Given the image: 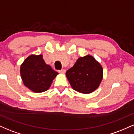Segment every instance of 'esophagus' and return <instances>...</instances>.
Listing matches in <instances>:
<instances>
[{
	"label": "esophagus",
	"instance_id": "obj_1",
	"mask_svg": "<svg viewBox=\"0 0 134 134\" xmlns=\"http://www.w3.org/2000/svg\"><path fill=\"white\" fill-rule=\"evenodd\" d=\"M65 71L66 70H65V69H62V70H58V72H59L60 74H65Z\"/></svg>",
	"mask_w": 134,
	"mask_h": 134
}]
</instances>
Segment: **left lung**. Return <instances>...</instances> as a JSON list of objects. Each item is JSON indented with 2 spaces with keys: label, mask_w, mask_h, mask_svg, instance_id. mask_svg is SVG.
Returning <instances> with one entry per match:
<instances>
[{
  "label": "left lung",
  "mask_w": 134,
  "mask_h": 134,
  "mask_svg": "<svg viewBox=\"0 0 134 134\" xmlns=\"http://www.w3.org/2000/svg\"><path fill=\"white\" fill-rule=\"evenodd\" d=\"M65 74L74 90L89 94L99 87L103 79V68L93 57L88 55L78 58Z\"/></svg>",
  "instance_id": "1"
}]
</instances>
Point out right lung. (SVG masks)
<instances>
[{
  "label": "right lung",
  "mask_w": 134,
  "mask_h": 134,
  "mask_svg": "<svg viewBox=\"0 0 134 134\" xmlns=\"http://www.w3.org/2000/svg\"><path fill=\"white\" fill-rule=\"evenodd\" d=\"M20 72L25 86L35 93L48 90L58 74L51 66L46 64L42 55H32L26 58L21 66Z\"/></svg>",
  "instance_id": "right-lung-1"
}]
</instances>
